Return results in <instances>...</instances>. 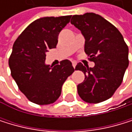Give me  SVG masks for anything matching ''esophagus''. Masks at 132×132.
Instances as JSON below:
<instances>
[{
  "label": "esophagus",
  "instance_id": "obj_1",
  "mask_svg": "<svg viewBox=\"0 0 132 132\" xmlns=\"http://www.w3.org/2000/svg\"><path fill=\"white\" fill-rule=\"evenodd\" d=\"M76 65H77V63H76V62H72V65H73V68H75Z\"/></svg>",
  "mask_w": 132,
  "mask_h": 132
}]
</instances>
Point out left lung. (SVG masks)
Instances as JSON below:
<instances>
[{"instance_id": "8db88e82", "label": "left lung", "mask_w": 132, "mask_h": 132, "mask_svg": "<svg viewBox=\"0 0 132 132\" xmlns=\"http://www.w3.org/2000/svg\"><path fill=\"white\" fill-rule=\"evenodd\" d=\"M70 23L81 31L85 52L95 63L93 68L81 62L76 65L75 70L85 74L84 81L78 85V95L87 103L104 101L123 81L129 64L128 45L119 30L100 15H74Z\"/></svg>"}]
</instances>
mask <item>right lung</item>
Instances as JSON below:
<instances>
[{"mask_svg":"<svg viewBox=\"0 0 132 132\" xmlns=\"http://www.w3.org/2000/svg\"><path fill=\"white\" fill-rule=\"evenodd\" d=\"M71 16L43 17L33 21L15 41L9 57L11 75L30 101L50 104L60 97L62 86L74 69L68 59L59 65L45 64L46 52L55 48L60 31Z\"/></svg>","mask_w":132,"mask_h":132,"instance_id":"right-lung-1","label":"right lung"}]
</instances>
